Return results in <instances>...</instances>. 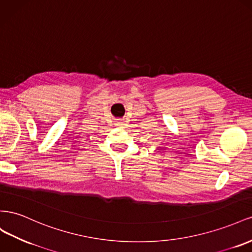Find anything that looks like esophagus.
Wrapping results in <instances>:
<instances>
[{
	"label": "esophagus",
	"mask_w": 252,
	"mask_h": 252,
	"mask_svg": "<svg viewBox=\"0 0 252 252\" xmlns=\"http://www.w3.org/2000/svg\"><path fill=\"white\" fill-rule=\"evenodd\" d=\"M117 126H120V127H124L125 126V122L124 121H118L116 124Z\"/></svg>",
	"instance_id": "esophagus-1"
}]
</instances>
